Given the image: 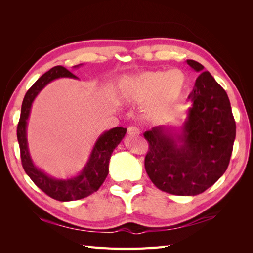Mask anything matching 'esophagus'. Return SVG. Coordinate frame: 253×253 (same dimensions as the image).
Returning <instances> with one entry per match:
<instances>
[{
	"label": "esophagus",
	"mask_w": 253,
	"mask_h": 253,
	"mask_svg": "<svg viewBox=\"0 0 253 253\" xmlns=\"http://www.w3.org/2000/svg\"><path fill=\"white\" fill-rule=\"evenodd\" d=\"M140 134L139 128H137L136 126H131L127 128V135L129 137H134V136H138Z\"/></svg>",
	"instance_id": "obj_1"
}]
</instances>
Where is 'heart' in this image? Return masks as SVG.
<instances>
[{"label":"heart","instance_id":"heart-1","mask_svg":"<svg viewBox=\"0 0 253 253\" xmlns=\"http://www.w3.org/2000/svg\"><path fill=\"white\" fill-rule=\"evenodd\" d=\"M188 87V77L179 68L147 71L120 81V98L125 103L144 104L143 116L160 119L168 116L181 100Z\"/></svg>","mask_w":253,"mask_h":253}]
</instances>
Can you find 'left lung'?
<instances>
[{"label":"left lung","mask_w":253,"mask_h":253,"mask_svg":"<svg viewBox=\"0 0 253 253\" xmlns=\"http://www.w3.org/2000/svg\"><path fill=\"white\" fill-rule=\"evenodd\" d=\"M186 62L201 74L187 99V116L179 126H158L143 133L150 147L144 167L159 190L194 196L227 170L236 126L225 89L197 61Z\"/></svg>","instance_id":"obj_1"}]
</instances>
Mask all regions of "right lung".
I'll return each instance as SVG.
<instances>
[{"label":"right lung","instance_id":"add662e5","mask_svg":"<svg viewBox=\"0 0 253 253\" xmlns=\"http://www.w3.org/2000/svg\"><path fill=\"white\" fill-rule=\"evenodd\" d=\"M80 66H82V64L75 65L74 68H79ZM59 78L79 79L77 76L61 65L52 67L42 75L27 90L23 99L17 136L21 151L22 166L30 179L36 183L38 188H40L44 193H46L53 200L71 202L86 197L100 188L109 174V164L112 153L125 138L126 128L117 126L103 132L99 136L91 149L86 164L84 165L80 173L73 177L56 178L38 168L30 156L27 141V124L30 111H32L36 97L40 94V91L51 81Z\"/></svg>","mask_w":253,"mask_h":253}]
</instances>
